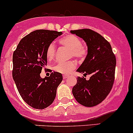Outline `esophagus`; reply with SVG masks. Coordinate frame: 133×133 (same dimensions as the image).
<instances>
[{"label":"esophagus","mask_w":133,"mask_h":133,"mask_svg":"<svg viewBox=\"0 0 133 133\" xmlns=\"http://www.w3.org/2000/svg\"><path fill=\"white\" fill-rule=\"evenodd\" d=\"M68 77V76H63V79H66Z\"/></svg>","instance_id":"1"}]
</instances>
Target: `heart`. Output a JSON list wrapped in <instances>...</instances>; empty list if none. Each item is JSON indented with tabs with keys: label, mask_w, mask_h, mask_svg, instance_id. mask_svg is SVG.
<instances>
[{
	"label": "heart",
	"mask_w": 133,
	"mask_h": 133,
	"mask_svg": "<svg viewBox=\"0 0 133 133\" xmlns=\"http://www.w3.org/2000/svg\"><path fill=\"white\" fill-rule=\"evenodd\" d=\"M59 43L62 45L70 50V56L74 57L77 59H84L87 54V50L84 46L82 45V42L78 37L74 35L68 36L61 38ZM56 55V48L53 43L48 46L46 51V58L48 60H52ZM76 66V63L74 61H68L66 62H58L54 67V70L63 74H68L75 69Z\"/></svg>",
	"instance_id": "1"
}]
</instances>
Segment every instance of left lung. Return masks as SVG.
<instances>
[{
    "label": "left lung",
    "instance_id": "8db88e82",
    "mask_svg": "<svg viewBox=\"0 0 133 133\" xmlns=\"http://www.w3.org/2000/svg\"><path fill=\"white\" fill-rule=\"evenodd\" d=\"M87 43L88 54L77 72L90 75L89 80L84 77L77 78L72 88L76 100L81 105L93 107L101 103L109 94L115 80L116 58L109 42L90 29L70 31Z\"/></svg>",
    "mask_w": 133,
    "mask_h": 133
}]
</instances>
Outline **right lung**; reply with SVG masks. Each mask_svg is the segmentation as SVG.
<instances>
[{
    "mask_svg": "<svg viewBox=\"0 0 133 133\" xmlns=\"http://www.w3.org/2000/svg\"><path fill=\"white\" fill-rule=\"evenodd\" d=\"M62 32L40 29L31 32L20 40L13 55V78L20 96L32 108L43 109L55 99L63 80L61 73L54 72L47 77L40 73L46 65L48 46Z\"/></svg>",
    "mask_w": 133,
    "mask_h": 133,
    "instance_id": "1",
    "label": "right lung"
}]
</instances>
